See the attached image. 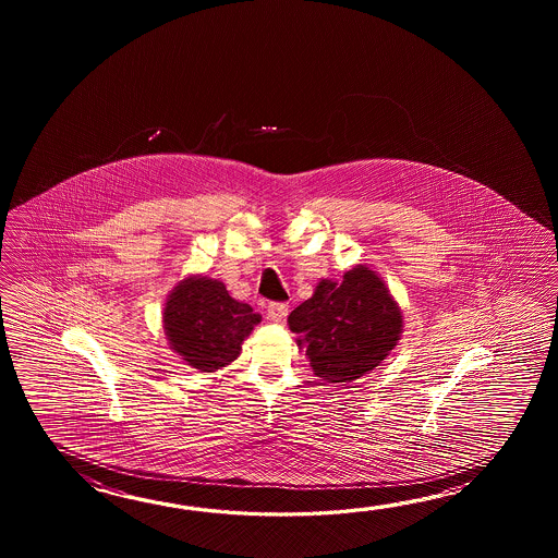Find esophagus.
Listing matches in <instances>:
<instances>
[{"mask_svg":"<svg viewBox=\"0 0 558 558\" xmlns=\"http://www.w3.org/2000/svg\"><path fill=\"white\" fill-rule=\"evenodd\" d=\"M287 313H289V308H287L284 303H271L267 307V319L274 320V323H281L287 317Z\"/></svg>","mask_w":558,"mask_h":558,"instance_id":"1","label":"esophagus"}]
</instances>
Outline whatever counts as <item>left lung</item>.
Masks as SVG:
<instances>
[{"instance_id":"8db88e82","label":"left lung","mask_w":558,"mask_h":558,"mask_svg":"<svg viewBox=\"0 0 558 558\" xmlns=\"http://www.w3.org/2000/svg\"><path fill=\"white\" fill-rule=\"evenodd\" d=\"M287 323L315 377L341 385L379 367L403 332L399 303L367 265L347 271L343 281L320 279Z\"/></svg>"}]
</instances>
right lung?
I'll use <instances>...</instances> for the list:
<instances>
[{"label":"right lung","instance_id":"add662e5","mask_svg":"<svg viewBox=\"0 0 558 558\" xmlns=\"http://www.w3.org/2000/svg\"><path fill=\"white\" fill-rule=\"evenodd\" d=\"M259 320L262 315L229 295L226 284L203 275L181 279L163 307L169 347L202 373H214L235 361Z\"/></svg>","mask_w":558,"mask_h":558}]
</instances>
